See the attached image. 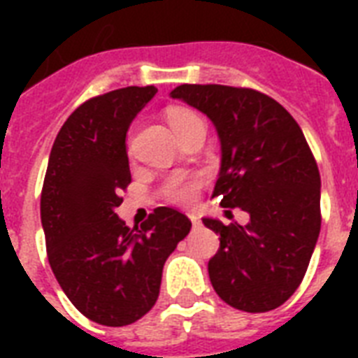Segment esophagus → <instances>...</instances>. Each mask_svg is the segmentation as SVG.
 <instances>
[{
  "instance_id": "obj_1",
  "label": "esophagus",
  "mask_w": 358,
  "mask_h": 358,
  "mask_svg": "<svg viewBox=\"0 0 358 358\" xmlns=\"http://www.w3.org/2000/svg\"><path fill=\"white\" fill-rule=\"evenodd\" d=\"M187 217L191 219V223H193V227H199V224H201V221H199V217H196L195 213H187Z\"/></svg>"
}]
</instances>
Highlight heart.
I'll use <instances>...</instances> for the list:
<instances>
[{"mask_svg": "<svg viewBox=\"0 0 358 358\" xmlns=\"http://www.w3.org/2000/svg\"><path fill=\"white\" fill-rule=\"evenodd\" d=\"M167 120L171 124V128L174 129V134L178 135L180 131H184L185 128H189L191 124H195L201 120V117L189 109L185 108H171L167 111ZM199 185H201V178L199 176H184V174H178V176H173L165 184V196L169 201L180 202V204H185L195 199L196 191H199Z\"/></svg>", "mask_w": 358, "mask_h": 358, "instance_id": "b5f03b06", "label": "heart"}]
</instances>
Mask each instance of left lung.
Masks as SVG:
<instances>
[{"label":"left lung","mask_w":358,"mask_h":358,"mask_svg":"<svg viewBox=\"0 0 358 358\" xmlns=\"http://www.w3.org/2000/svg\"><path fill=\"white\" fill-rule=\"evenodd\" d=\"M171 96L213 122L221 171L212 196L250 217L247 224L202 219L221 236L208 262L213 289L238 310H273L299 288L322 229V180L310 146L277 100L252 89L185 83Z\"/></svg>","instance_id":"left-lung-1"}]
</instances>
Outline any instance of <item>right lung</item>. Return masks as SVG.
I'll return each instance as SVG.
<instances>
[{
    "mask_svg": "<svg viewBox=\"0 0 358 358\" xmlns=\"http://www.w3.org/2000/svg\"><path fill=\"white\" fill-rule=\"evenodd\" d=\"M157 89L124 87L81 103L55 137L41 195L48 260L72 305L122 327L156 305L165 260L191 221L159 206L141 229L115 213L131 182L126 134Z\"/></svg>",
    "mask_w": 358,
    "mask_h": 358,
    "instance_id": "add662e5",
    "label": "right lung"
}]
</instances>
